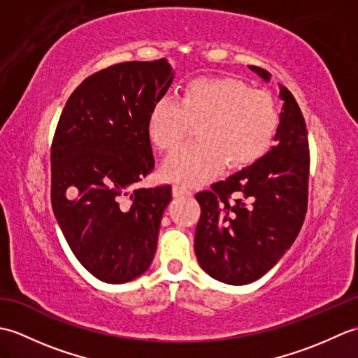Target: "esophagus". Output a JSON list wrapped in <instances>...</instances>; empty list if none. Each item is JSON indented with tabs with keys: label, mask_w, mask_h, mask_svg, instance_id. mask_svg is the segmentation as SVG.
<instances>
[{
	"label": "esophagus",
	"mask_w": 358,
	"mask_h": 358,
	"mask_svg": "<svg viewBox=\"0 0 358 358\" xmlns=\"http://www.w3.org/2000/svg\"><path fill=\"white\" fill-rule=\"evenodd\" d=\"M172 194L173 196H181V195H191L192 191L183 185H173L172 186Z\"/></svg>",
	"instance_id": "esophagus-1"
}]
</instances>
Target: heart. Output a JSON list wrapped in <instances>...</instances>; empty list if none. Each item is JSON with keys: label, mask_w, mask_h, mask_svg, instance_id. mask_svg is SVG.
<instances>
[{"label": "heart", "mask_w": 358, "mask_h": 358, "mask_svg": "<svg viewBox=\"0 0 358 358\" xmlns=\"http://www.w3.org/2000/svg\"><path fill=\"white\" fill-rule=\"evenodd\" d=\"M280 108L268 90L252 89L231 77L196 78L175 101L159 98L152 106L148 134L155 146L172 154L196 126L200 143L167 159L166 178L200 185L223 166L241 171L268 154L280 127Z\"/></svg>", "instance_id": "b5f03b06"}]
</instances>
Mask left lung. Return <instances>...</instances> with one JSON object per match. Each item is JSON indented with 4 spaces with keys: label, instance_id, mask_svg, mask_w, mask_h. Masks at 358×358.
Here are the masks:
<instances>
[{
    "label": "left lung",
    "instance_id": "8db88e82",
    "mask_svg": "<svg viewBox=\"0 0 358 358\" xmlns=\"http://www.w3.org/2000/svg\"><path fill=\"white\" fill-rule=\"evenodd\" d=\"M250 69L269 81V72ZM277 144L257 163L196 192L201 215L195 254L210 277L246 285L264 275L291 248L308 210L309 143L306 123L286 87Z\"/></svg>",
    "mask_w": 358,
    "mask_h": 358
}]
</instances>
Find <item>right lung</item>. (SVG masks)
I'll use <instances>...</instances> for the list:
<instances>
[{
    "mask_svg": "<svg viewBox=\"0 0 358 358\" xmlns=\"http://www.w3.org/2000/svg\"><path fill=\"white\" fill-rule=\"evenodd\" d=\"M173 80L164 58L90 75L67 100L50 146L53 214L78 262L126 283L149 269L169 185L135 189L155 164L148 121Z\"/></svg>",
    "mask_w": 358,
    "mask_h": 358,
    "instance_id": "1",
    "label": "right lung"
}]
</instances>
